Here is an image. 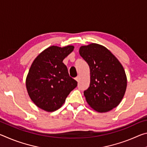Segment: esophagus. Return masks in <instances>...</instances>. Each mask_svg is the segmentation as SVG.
<instances>
[{
  "mask_svg": "<svg viewBox=\"0 0 147 147\" xmlns=\"http://www.w3.org/2000/svg\"><path fill=\"white\" fill-rule=\"evenodd\" d=\"M75 80H76L77 82H79V80H80V76H76V78H75Z\"/></svg>",
  "mask_w": 147,
  "mask_h": 147,
  "instance_id": "obj_1",
  "label": "esophagus"
}]
</instances>
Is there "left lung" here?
<instances>
[{
	"label": "left lung",
	"instance_id": "obj_1",
	"mask_svg": "<svg viewBox=\"0 0 147 147\" xmlns=\"http://www.w3.org/2000/svg\"><path fill=\"white\" fill-rule=\"evenodd\" d=\"M79 53L90 69V84L84 92L87 102L97 112H108L120 104L125 94L127 78L123 67L99 44L81 46Z\"/></svg>",
	"mask_w": 147,
	"mask_h": 147
}]
</instances>
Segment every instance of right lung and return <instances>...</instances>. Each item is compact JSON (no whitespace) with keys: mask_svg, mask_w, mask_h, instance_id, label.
Instances as JSON below:
<instances>
[{"mask_svg":"<svg viewBox=\"0 0 147 147\" xmlns=\"http://www.w3.org/2000/svg\"><path fill=\"white\" fill-rule=\"evenodd\" d=\"M74 46H51L39 54L32 63L26 87L32 102L43 110L52 112L60 108L77 82L69 76L63 60Z\"/></svg>","mask_w":147,"mask_h":147,"instance_id":"add662e5","label":"right lung"}]
</instances>
